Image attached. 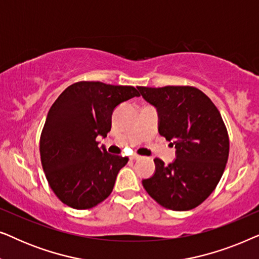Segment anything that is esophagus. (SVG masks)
Masks as SVG:
<instances>
[{
  "mask_svg": "<svg viewBox=\"0 0 259 259\" xmlns=\"http://www.w3.org/2000/svg\"><path fill=\"white\" fill-rule=\"evenodd\" d=\"M131 159H132V160H138V159H140L141 157H140V155L139 154H132V155H131V157H130Z\"/></svg>",
  "mask_w": 259,
  "mask_h": 259,
  "instance_id": "esophagus-1",
  "label": "esophagus"
}]
</instances>
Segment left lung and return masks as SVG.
I'll use <instances>...</instances> for the list:
<instances>
[{
  "label": "left lung",
  "instance_id": "left-lung-1",
  "mask_svg": "<svg viewBox=\"0 0 259 259\" xmlns=\"http://www.w3.org/2000/svg\"><path fill=\"white\" fill-rule=\"evenodd\" d=\"M138 90L157 107L159 133L177 150L172 164L154 159L155 173L143 180L145 190L168 210H192L213 192L228 162L230 141L221 113L192 86Z\"/></svg>",
  "mask_w": 259,
  "mask_h": 259
}]
</instances>
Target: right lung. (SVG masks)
I'll use <instances>...</instances> for the list:
<instances>
[{
  "label": "right lung",
  "instance_id": "obj_1",
  "mask_svg": "<svg viewBox=\"0 0 259 259\" xmlns=\"http://www.w3.org/2000/svg\"><path fill=\"white\" fill-rule=\"evenodd\" d=\"M139 95L132 86L79 81L52 105L41 132L40 155L49 186L63 204L87 210L111 194L128 158L99 148L97 137L111 131L116 106Z\"/></svg>",
  "mask_w": 259,
  "mask_h": 259
}]
</instances>
